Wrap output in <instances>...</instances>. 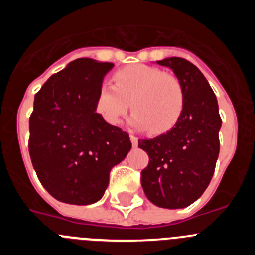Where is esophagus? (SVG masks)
I'll use <instances>...</instances> for the list:
<instances>
[{"label":"esophagus","mask_w":255,"mask_h":255,"mask_svg":"<svg viewBox=\"0 0 255 255\" xmlns=\"http://www.w3.org/2000/svg\"><path fill=\"white\" fill-rule=\"evenodd\" d=\"M130 140H131L132 147H138V138L134 136V135H130Z\"/></svg>","instance_id":"esophagus-1"}]
</instances>
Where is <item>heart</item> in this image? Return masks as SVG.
<instances>
[{"mask_svg": "<svg viewBox=\"0 0 255 255\" xmlns=\"http://www.w3.org/2000/svg\"><path fill=\"white\" fill-rule=\"evenodd\" d=\"M115 85L105 82L96 100V110L110 125H119L135 110L130 124L152 135L167 132L175 126L184 107V92L175 76L148 65H131L116 71Z\"/></svg>", "mask_w": 255, "mask_h": 255, "instance_id": "obj_1", "label": "heart"}]
</instances>
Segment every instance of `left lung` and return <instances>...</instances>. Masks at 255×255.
<instances>
[{"mask_svg":"<svg viewBox=\"0 0 255 255\" xmlns=\"http://www.w3.org/2000/svg\"><path fill=\"white\" fill-rule=\"evenodd\" d=\"M157 64L170 67L184 92V107L172 129L153 139H139L149 163L141 171V186L157 207L185 208L203 194L220 153L222 120L211 85L185 58L168 57Z\"/></svg>","mask_w":255,"mask_h":255,"instance_id":"left-lung-1","label":"left lung"}]
</instances>
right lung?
I'll list each match as a JSON object with an SVG mask.
<instances>
[{"label": "right lung", "mask_w": 255, "mask_h": 255, "mask_svg": "<svg viewBox=\"0 0 255 255\" xmlns=\"http://www.w3.org/2000/svg\"><path fill=\"white\" fill-rule=\"evenodd\" d=\"M111 62L71 61L34 97L29 153L40 184L55 199L88 206L101 199L110 171L131 149L129 134L96 112V100Z\"/></svg>", "instance_id": "right-lung-1"}]
</instances>
